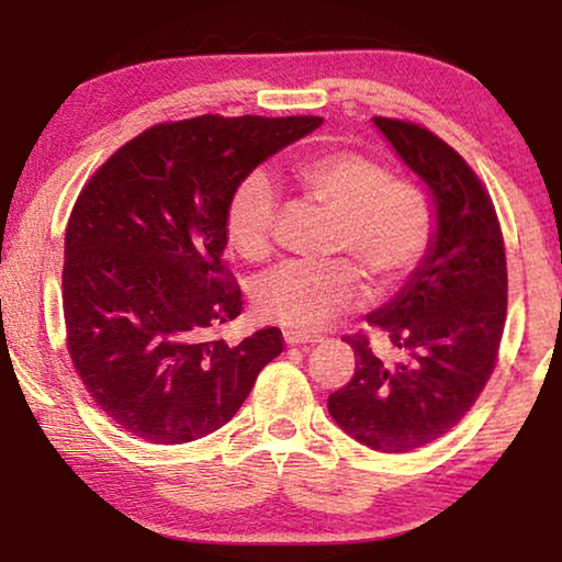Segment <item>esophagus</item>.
Listing matches in <instances>:
<instances>
[{"instance_id": "34e87169", "label": "esophagus", "mask_w": 562, "mask_h": 562, "mask_svg": "<svg viewBox=\"0 0 562 562\" xmlns=\"http://www.w3.org/2000/svg\"><path fill=\"white\" fill-rule=\"evenodd\" d=\"M283 340H286V345H314L319 342L317 335H302V333H294V329H286L283 333Z\"/></svg>"}]
</instances>
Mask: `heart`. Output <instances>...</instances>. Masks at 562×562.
I'll use <instances>...</instances> for the list:
<instances>
[{"label": "heart", "mask_w": 562, "mask_h": 562, "mask_svg": "<svg viewBox=\"0 0 562 562\" xmlns=\"http://www.w3.org/2000/svg\"><path fill=\"white\" fill-rule=\"evenodd\" d=\"M296 181L337 217L335 250H348L375 289H391L414 271L432 240V210L409 181L356 153H329L296 168ZM279 194L268 173L252 171L227 204L229 245L245 258L271 250ZM363 299V281L350 260L289 263L263 273L252 289L260 317L296 333L325 327Z\"/></svg>", "instance_id": "b5f03b06"}]
</instances>
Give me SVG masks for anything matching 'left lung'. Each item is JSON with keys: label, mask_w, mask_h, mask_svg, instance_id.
I'll return each instance as SVG.
<instances>
[{"label": "left lung", "mask_w": 562, "mask_h": 562, "mask_svg": "<svg viewBox=\"0 0 562 562\" xmlns=\"http://www.w3.org/2000/svg\"><path fill=\"white\" fill-rule=\"evenodd\" d=\"M432 199V240L398 294L368 314L398 363L363 335L345 337L356 373L327 398L329 417L379 452H409L450 432L471 412L496 366L506 319V256L494 204L471 166L429 130L373 117Z\"/></svg>", "instance_id": "left-lung-1"}]
</instances>
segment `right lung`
<instances>
[{"label":"right lung","mask_w":562,"mask_h":562,"mask_svg":"<svg viewBox=\"0 0 562 562\" xmlns=\"http://www.w3.org/2000/svg\"><path fill=\"white\" fill-rule=\"evenodd\" d=\"M322 117H202L145 130L76 199L64 245L68 352L99 409L125 432L183 445L227 425L281 329L243 342L210 329L243 312L225 268L237 183Z\"/></svg>","instance_id":"right-lung-1"}]
</instances>
